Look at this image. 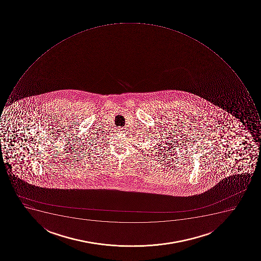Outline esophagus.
<instances>
[{"label": "esophagus", "mask_w": 261, "mask_h": 261, "mask_svg": "<svg viewBox=\"0 0 261 261\" xmlns=\"http://www.w3.org/2000/svg\"><path fill=\"white\" fill-rule=\"evenodd\" d=\"M124 132V130L122 129H118V132H119V133H122V132Z\"/></svg>", "instance_id": "1"}]
</instances>
